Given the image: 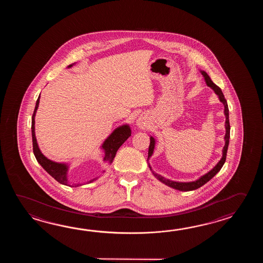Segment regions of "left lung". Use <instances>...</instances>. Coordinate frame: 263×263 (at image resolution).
Wrapping results in <instances>:
<instances>
[{
	"instance_id": "obj_1",
	"label": "left lung",
	"mask_w": 263,
	"mask_h": 263,
	"mask_svg": "<svg viewBox=\"0 0 263 263\" xmlns=\"http://www.w3.org/2000/svg\"><path fill=\"white\" fill-rule=\"evenodd\" d=\"M201 73L202 75L204 76V79H205V81H206V84H207L208 86L212 87V88L214 90V92L218 95L220 101L223 102V106H224V116H226V135H224V140H226V144H224V146H223V157H222V159L219 161L218 163H217L210 172H208L206 175L202 176L200 179H197L196 181H192V182H176V181H172V180L164 179L162 176H160V175H158V174H155L153 172L154 176L160 179L164 184L168 185V186L172 187V188L176 189V190L185 191V192H187V191H193L198 189L199 187H201V186H203L205 183H207L210 179H213V177H214L216 174L218 173L219 171L221 170L222 166H223V163L226 162V159H227V152H228L229 137H230V125H229V106H228V102H227V100L224 99V96H223L222 90L220 89V87L213 83V81H212V79L210 78V76L208 75L207 73L205 72V71H201ZM154 145H155V139H154L153 137H151V144H149V147H148V157H147V158H149V157H151V155H152L153 151H154ZM149 168H151V166H149Z\"/></svg>"
}]
</instances>
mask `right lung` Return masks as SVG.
I'll return each instance as SVG.
<instances>
[{"instance_id":"add662e5","label":"right lung","mask_w":263,"mask_h":263,"mask_svg":"<svg viewBox=\"0 0 263 263\" xmlns=\"http://www.w3.org/2000/svg\"><path fill=\"white\" fill-rule=\"evenodd\" d=\"M72 65H69L68 67H70ZM40 98V96L39 97L37 101H36V103H35L34 114H33V117H32V138H33V151H34V157H35L36 161L40 162V165L44 168L45 170L50 174L53 179H56L61 184L67 185L68 183H67V164L52 162L49 159H47L41 153V151L39 148L37 143H36L35 134H34V116H35V112H36V110L39 108ZM129 136H130V129H129L128 125H124V126H121L118 129H115L114 133L105 140V142L102 145V147L105 151L104 161L112 162L114 158L117 154L118 148L122 145L126 140L129 138ZM80 185L81 184H75V187L80 186Z\"/></svg>"}]
</instances>
